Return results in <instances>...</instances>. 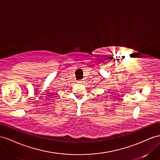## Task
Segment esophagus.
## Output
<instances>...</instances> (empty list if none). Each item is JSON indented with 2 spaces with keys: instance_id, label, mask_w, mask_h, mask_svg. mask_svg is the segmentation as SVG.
I'll use <instances>...</instances> for the list:
<instances>
[{
  "instance_id": "34e87169",
  "label": "esophagus",
  "mask_w": 160,
  "mask_h": 160,
  "mask_svg": "<svg viewBox=\"0 0 160 160\" xmlns=\"http://www.w3.org/2000/svg\"><path fill=\"white\" fill-rule=\"evenodd\" d=\"M78 83H80V84H82V83H83V81H82V80H80V81H78Z\"/></svg>"
}]
</instances>
